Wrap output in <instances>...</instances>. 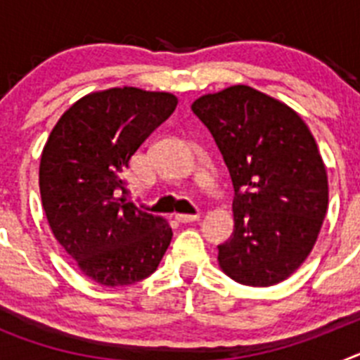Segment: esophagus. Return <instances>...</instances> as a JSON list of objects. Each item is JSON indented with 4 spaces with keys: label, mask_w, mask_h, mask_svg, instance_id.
I'll use <instances>...</instances> for the list:
<instances>
[{
    "label": "esophagus",
    "mask_w": 360,
    "mask_h": 360,
    "mask_svg": "<svg viewBox=\"0 0 360 360\" xmlns=\"http://www.w3.org/2000/svg\"><path fill=\"white\" fill-rule=\"evenodd\" d=\"M198 218H200L198 212H196V214H182V212L174 214V219H176V221H180V224H191V221H196Z\"/></svg>",
    "instance_id": "obj_1"
}]
</instances>
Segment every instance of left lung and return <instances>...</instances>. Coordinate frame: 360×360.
<instances>
[{
  "instance_id": "1",
  "label": "left lung",
  "mask_w": 360,
  "mask_h": 360,
  "mask_svg": "<svg viewBox=\"0 0 360 360\" xmlns=\"http://www.w3.org/2000/svg\"><path fill=\"white\" fill-rule=\"evenodd\" d=\"M191 110L211 131L234 186V232L219 269L249 287L287 279L311 252L328 209V176L304 120L278 98L236 84Z\"/></svg>"
}]
</instances>
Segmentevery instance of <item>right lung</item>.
<instances>
[{
  "mask_svg": "<svg viewBox=\"0 0 360 360\" xmlns=\"http://www.w3.org/2000/svg\"><path fill=\"white\" fill-rule=\"evenodd\" d=\"M176 104L173 94L133 86L94 91L63 113L44 144V214L75 266L98 285L148 278L169 247V224L129 202L124 171Z\"/></svg>",
  "mask_w": 360,
  "mask_h": 360,
  "instance_id": "1",
  "label": "right lung"
}]
</instances>
